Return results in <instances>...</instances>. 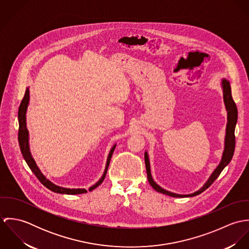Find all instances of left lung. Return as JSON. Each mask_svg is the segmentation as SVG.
<instances>
[{"label":"left lung","mask_w":249,"mask_h":249,"mask_svg":"<svg viewBox=\"0 0 249 249\" xmlns=\"http://www.w3.org/2000/svg\"><path fill=\"white\" fill-rule=\"evenodd\" d=\"M221 87H222V91H223V101H224V105H225L226 111H227V124H226V133H225V141H224V150H223L219 165L215 168L213 174L207 180V182L203 185V187L200 188L198 191H196L193 194H190V195H178V194L171 193V192L161 188L159 185H157L154 182V180L151 177V174H150V165H149L148 155H147V152L145 151L144 152V163H145L147 179H148L149 184L152 186V188L155 191H157L161 194L170 196H174V197H188V196H197V195L201 194L202 192H204L206 189H208L213 184V181L218 178V176L220 175L222 170L231 161L233 154H234V150H235V142H236L235 141V127H236L237 120H238V109H237L235 102L233 101L230 83L227 79L223 78L221 80Z\"/></svg>","instance_id":"8db88e82"}]
</instances>
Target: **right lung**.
Returning <instances> with one entry per match:
<instances>
[{"mask_svg": "<svg viewBox=\"0 0 249 249\" xmlns=\"http://www.w3.org/2000/svg\"><path fill=\"white\" fill-rule=\"evenodd\" d=\"M29 103H30V90L29 88H27L26 92H25V96L20 104L19 110H18V121H19V131H18V141H19V145H20V149L21 152L23 154L24 159L26 160L27 164L29 165L30 169L32 170V172L36 175V178H38V180L49 190L57 193V194H66V195H78V194H84L87 193V190L85 189H68V188H63L60 186H57L53 183H52L49 179L45 178L43 176V174L40 172V170L38 169V167L36 166V161L32 156L31 150H30V145H29V131L27 129V123H26V114H27V109L29 107ZM116 147V144H114L108 154L107 157V166H106V170L105 173L103 175V177L101 179L92 187L89 188V191H92L94 189H96L98 186H100L103 181L105 180L106 176H107V170H108V166L112 157V154L114 152V149Z\"/></svg>", "mask_w": 249, "mask_h": 249, "instance_id": "right-lung-1", "label": "right lung"}]
</instances>
